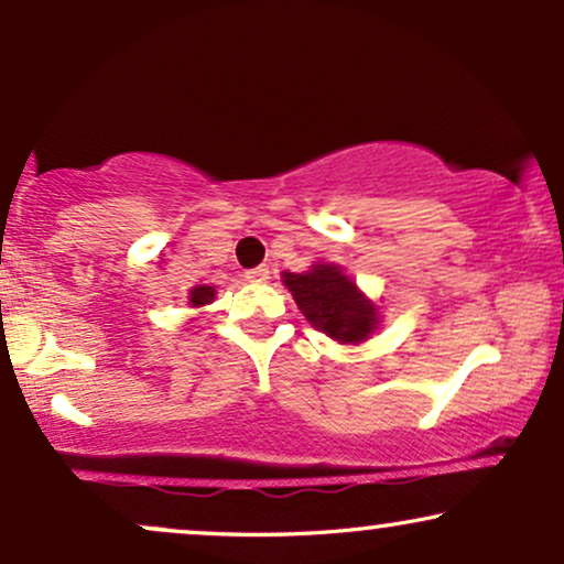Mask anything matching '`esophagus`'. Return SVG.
I'll use <instances>...</instances> for the list:
<instances>
[{
  "label": "esophagus",
  "instance_id": "1",
  "mask_svg": "<svg viewBox=\"0 0 564 564\" xmlns=\"http://www.w3.org/2000/svg\"><path fill=\"white\" fill-rule=\"evenodd\" d=\"M246 281L249 283H264L270 278V270L264 268V264H260V268H251V270H246Z\"/></svg>",
  "mask_w": 564,
  "mask_h": 564
}]
</instances>
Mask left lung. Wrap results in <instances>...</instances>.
<instances>
[{"label": "left lung", "mask_w": 564, "mask_h": 564, "mask_svg": "<svg viewBox=\"0 0 564 564\" xmlns=\"http://www.w3.org/2000/svg\"><path fill=\"white\" fill-rule=\"evenodd\" d=\"M283 283L313 328L339 345H360L379 328V307L339 264L318 262L307 273H283Z\"/></svg>", "instance_id": "obj_1"}]
</instances>
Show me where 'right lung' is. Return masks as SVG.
<instances>
[{
    "label": "right lung",
    "instance_id": "right-lung-1",
    "mask_svg": "<svg viewBox=\"0 0 564 564\" xmlns=\"http://www.w3.org/2000/svg\"><path fill=\"white\" fill-rule=\"evenodd\" d=\"M215 286H196L187 294V302H191V307H204V304L215 302Z\"/></svg>",
    "mask_w": 564,
    "mask_h": 564
}]
</instances>
